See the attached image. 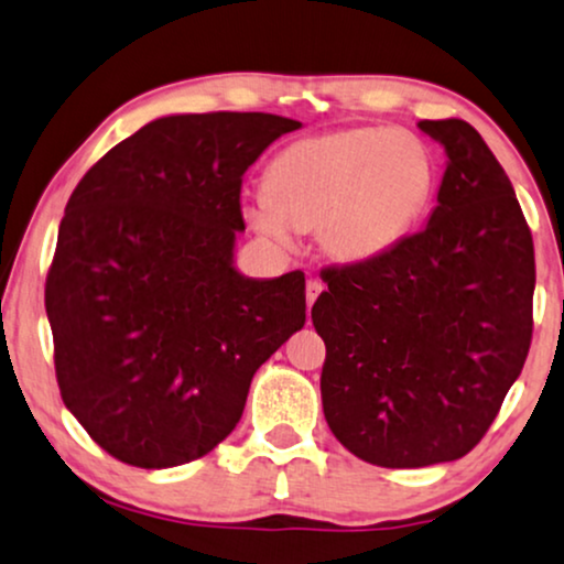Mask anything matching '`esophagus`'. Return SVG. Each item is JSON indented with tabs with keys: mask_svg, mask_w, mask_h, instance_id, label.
Returning a JSON list of instances; mask_svg holds the SVG:
<instances>
[{
	"mask_svg": "<svg viewBox=\"0 0 564 564\" xmlns=\"http://www.w3.org/2000/svg\"><path fill=\"white\" fill-rule=\"evenodd\" d=\"M322 281H317V278H310V281H306V306H310L312 310V304L317 302V296L322 294Z\"/></svg>",
	"mask_w": 564,
	"mask_h": 564,
	"instance_id": "34e87169",
	"label": "esophagus"
}]
</instances>
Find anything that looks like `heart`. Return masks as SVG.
Segmentation results:
<instances>
[{"label":"heart","mask_w":564,"mask_h":564,"mask_svg":"<svg viewBox=\"0 0 564 564\" xmlns=\"http://www.w3.org/2000/svg\"><path fill=\"white\" fill-rule=\"evenodd\" d=\"M433 183L435 160L417 133L337 129L281 149L265 191L242 195V219L281 250H294L296 229H317L329 258L366 262L408 235Z\"/></svg>","instance_id":"heart-1"}]
</instances>
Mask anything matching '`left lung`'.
<instances>
[{
	"label": "left lung",
	"instance_id": "1",
	"mask_svg": "<svg viewBox=\"0 0 564 564\" xmlns=\"http://www.w3.org/2000/svg\"><path fill=\"white\" fill-rule=\"evenodd\" d=\"M444 147L438 206L392 250L322 273V410L358 459L417 469L469 454L531 345L536 268L516 191L467 120H420Z\"/></svg>",
	"mask_w": 564,
	"mask_h": 564
}]
</instances>
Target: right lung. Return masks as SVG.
Segmentation results:
<instances>
[{"label":"right lung","instance_id":"1","mask_svg":"<svg viewBox=\"0 0 564 564\" xmlns=\"http://www.w3.org/2000/svg\"><path fill=\"white\" fill-rule=\"evenodd\" d=\"M299 120L162 116L74 187L46 281L66 410L123 464L170 469L214 452L254 371L304 327V273L247 278L239 191Z\"/></svg>","mask_w":564,"mask_h":564}]
</instances>
